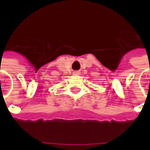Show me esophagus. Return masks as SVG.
<instances>
[{
	"instance_id": "34e87169",
	"label": "esophagus",
	"mask_w": 150,
	"mask_h": 150,
	"mask_svg": "<svg viewBox=\"0 0 150 150\" xmlns=\"http://www.w3.org/2000/svg\"><path fill=\"white\" fill-rule=\"evenodd\" d=\"M74 74H75V75H79V71H75L74 72Z\"/></svg>"
}]
</instances>
